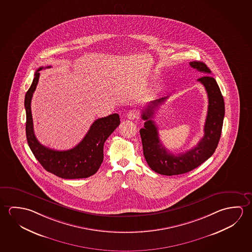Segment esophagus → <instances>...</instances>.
Returning <instances> with one entry per match:
<instances>
[{
    "label": "esophagus",
    "mask_w": 252,
    "mask_h": 252,
    "mask_svg": "<svg viewBox=\"0 0 252 252\" xmlns=\"http://www.w3.org/2000/svg\"><path fill=\"white\" fill-rule=\"evenodd\" d=\"M126 118L129 120H137L139 118V112L137 110H131L126 114Z\"/></svg>",
    "instance_id": "34e87169"
}]
</instances>
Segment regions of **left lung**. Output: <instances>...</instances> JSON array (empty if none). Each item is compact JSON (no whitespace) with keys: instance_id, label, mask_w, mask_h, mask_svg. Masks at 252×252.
<instances>
[{"instance_id":"8db88e82","label":"left lung","mask_w":252,"mask_h":252,"mask_svg":"<svg viewBox=\"0 0 252 252\" xmlns=\"http://www.w3.org/2000/svg\"><path fill=\"white\" fill-rule=\"evenodd\" d=\"M190 66L206 74L198 78V82L204 85L208 96V110L204 126V136L198 141L197 146L186 153L175 156L161 144L158 136V128L152 118L157 107L167 97L150 102L141 114L142 120H146L144 127L140 130L143 155L151 169L161 175L174 176L187 173L201 165L215 153L221 134L225 105L218 84L213 76L208 75L211 74V70L204 62H191Z\"/></svg>"}]
</instances>
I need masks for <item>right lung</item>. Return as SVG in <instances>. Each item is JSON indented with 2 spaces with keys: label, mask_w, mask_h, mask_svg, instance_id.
Returning <instances> with one entry per match:
<instances>
[{
  "label": "right lung",
  "mask_w": 252,
  "mask_h": 252,
  "mask_svg": "<svg viewBox=\"0 0 252 252\" xmlns=\"http://www.w3.org/2000/svg\"><path fill=\"white\" fill-rule=\"evenodd\" d=\"M42 68L44 67L41 66L36 71L32 83L25 95V131L30 149L44 169L59 178L65 179L89 178L98 170L103 162V144L120 124V116L113 113L95 120L83 140L69 150L58 151L40 144L34 134L31 103L38 83L39 71Z\"/></svg>",
  "instance_id": "1"
}]
</instances>
